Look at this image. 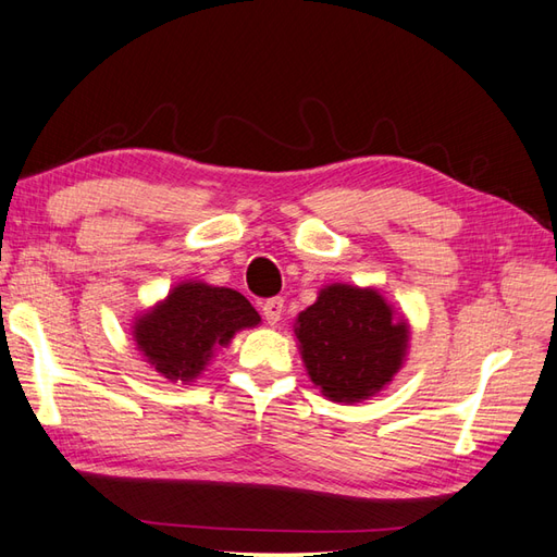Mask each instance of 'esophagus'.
<instances>
[{
	"label": "esophagus",
	"instance_id": "esophagus-1",
	"mask_svg": "<svg viewBox=\"0 0 557 557\" xmlns=\"http://www.w3.org/2000/svg\"><path fill=\"white\" fill-rule=\"evenodd\" d=\"M282 313H284V299H280V296H275V299H268L263 304V318L268 320V325H277Z\"/></svg>",
	"mask_w": 557,
	"mask_h": 557
}]
</instances>
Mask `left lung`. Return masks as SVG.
<instances>
[{
    "label": "left lung",
    "mask_w": 557,
    "mask_h": 557,
    "mask_svg": "<svg viewBox=\"0 0 557 557\" xmlns=\"http://www.w3.org/2000/svg\"><path fill=\"white\" fill-rule=\"evenodd\" d=\"M310 382L334 404H360L392 384L410 348V322L374 287L334 282L296 315Z\"/></svg>",
    "instance_id": "obj_1"
}]
</instances>
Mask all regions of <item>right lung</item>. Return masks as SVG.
<instances>
[{
  "mask_svg": "<svg viewBox=\"0 0 557 557\" xmlns=\"http://www.w3.org/2000/svg\"><path fill=\"white\" fill-rule=\"evenodd\" d=\"M258 322L261 315L239 292L187 280L135 315L131 330L137 351L161 377L187 384L201 377L218 348Z\"/></svg>",
  "mask_w": 557,
  "mask_h": 557,
  "instance_id": "1",
  "label": "right lung"
}]
</instances>
